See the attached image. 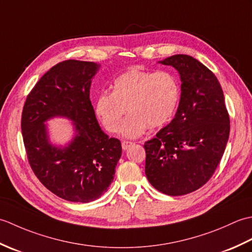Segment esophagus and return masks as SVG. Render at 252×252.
<instances>
[{
	"label": "esophagus",
	"mask_w": 252,
	"mask_h": 252,
	"mask_svg": "<svg viewBox=\"0 0 252 252\" xmlns=\"http://www.w3.org/2000/svg\"><path fill=\"white\" fill-rule=\"evenodd\" d=\"M133 142H129V141H123L122 143H121V145H122V148L125 149V151H126L127 148H129L131 145H133Z\"/></svg>",
	"instance_id": "34e87169"
}]
</instances>
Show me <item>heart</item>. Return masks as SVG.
<instances>
[{
    "label": "heart",
    "instance_id": "heart-1",
    "mask_svg": "<svg viewBox=\"0 0 252 252\" xmlns=\"http://www.w3.org/2000/svg\"><path fill=\"white\" fill-rule=\"evenodd\" d=\"M181 88L169 71H148L132 68L112 83V92H101L95 112L107 131H119L127 110L130 116L122 126L121 134L135 138L149 126L160 127L171 120L179 105Z\"/></svg>",
    "mask_w": 252,
    "mask_h": 252
}]
</instances>
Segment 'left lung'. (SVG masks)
Here are the masks:
<instances>
[{
  "label": "left lung",
  "mask_w": 252,
  "mask_h": 252,
  "mask_svg": "<svg viewBox=\"0 0 252 252\" xmlns=\"http://www.w3.org/2000/svg\"><path fill=\"white\" fill-rule=\"evenodd\" d=\"M181 76V99L174 119L144 144L145 173L155 189L182 196L211 179L225 151L229 116L217 77L196 58L173 55L160 62Z\"/></svg>",
  "instance_id": "8db88e82"
}]
</instances>
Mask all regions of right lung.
Segmentation results:
<instances>
[{
	"label": "right lung",
	"instance_id": "add662e5",
	"mask_svg": "<svg viewBox=\"0 0 252 252\" xmlns=\"http://www.w3.org/2000/svg\"><path fill=\"white\" fill-rule=\"evenodd\" d=\"M99 65L68 60L53 66L27 96L21 132L33 173L53 194L72 202L94 201L114 181L121 143L100 130L90 99L91 80ZM72 120L76 137L65 149L52 147L44 121Z\"/></svg>",
	"mask_w": 252,
	"mask_h": 252
}]
</instances>
